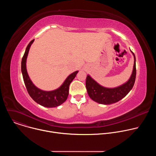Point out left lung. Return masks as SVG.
<instances>
[{
  "instance_id": "1",
  "label": "left lung",
  "mask_w": 156,
  "mask_h": 156,
  "mask_svg": "<svg viewBox=\"0 0 156 156\" xmlns=\"http://www.w3.org/2000/svg\"><path fill=\"white\" fill-rule=\"evenodd\" d=\"M131 52L135 60L132 74L129 79L122 85L114 88L105 87L98 83L89 75L87 76L86 87L89 96L92 100L101 104H111L123 99L131 91L135 82L136 73L135 55L131 51Z\"/></svg>"
}]
</instances>
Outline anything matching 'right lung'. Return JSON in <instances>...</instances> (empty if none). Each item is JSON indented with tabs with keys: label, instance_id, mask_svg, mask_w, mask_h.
<instances>
[{
	"label": "right lung",
	"instance_id": "1",
	"mask_svg": "<svg viewBox=\"0 0 156 156\" xmlns=\"http://www.w3.org/2000/svg\"><path fill=\"white\" fill-rule=\"evenodd\" d=\"M34 41V39L32 40L28 44L21 60V73L23 75L25 86L31 98L37 104L49 108L57 107L63 104L67 99L69 92V86L78 73V71L70 74L66 78L63 84L55 90L46 91L40 90L33 83L27 70V58L30 47Z\"/></svg>",
	"mask_w": 156,
	"mask_h": 156
}]
</instances>
